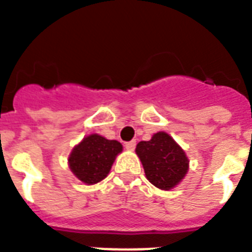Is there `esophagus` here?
I'll return each mask as SVG.
<instances>
[{"label":"esophagus","instance_id":"34e87169","mask_svg":"<svg viewBox=\"0 0 252 252\" xmlns=\"http://www.w3.org/2000/svg\"><path fill=\"white\" fill-rule=\"evenodd\" d=\"M135 140H131V142H127V143L125 144V147H126V150H128V151H132V150L135 148Z\"/></svg>","mask_w":252,"mask_h":252}]
</instances>
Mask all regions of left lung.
I'll use <instances>...</instances> for the list:
<instances>
[{
    "label": "left lung",
    "mask_w": 252,
    "mask_h": 252,
    "mask_svg": "<svg viewBox=\"0 0 252 252\" xmlns=\"http://www.w3.org/2000/svg\"><path fill=\"white\" fill-rule=\"evenodd\" d=\"M135 153L147 180L163 190L175 188L188 172L189 160L184 150L164 131L154 134L147 142H139Z\"/></svg>",
    "instance_id": "8db88e82"
}]
</instances>
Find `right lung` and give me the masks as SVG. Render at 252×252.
<instances>
[{
    "instance_id": "1",
    "label": "right lung",
    "mask_w": 252,
    "mask_h": 252,
    "mask_svg": "<svg viewBox=\"0 0 252 252\" xmlns=\"http://www.w3.org/2000/svg\"><path fill=\"white\" fill-rule=\"evenodd\" d=\"M120 153H122V144L118 140H109L98 134H92L73 147L68 164L80 181L92 185L108 176Z\"/></svg>"
}]
</instances>
